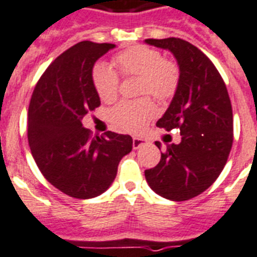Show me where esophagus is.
<instances>
[{
	"label": "esophagus",
	"mask_w": 257,
	"mask_h": 257,
	"mask_svg": "<svg viewBox=\"0 0 257 257\" xmlns=\"http://www.w3.org/2000/svg\"><path fill=\"white\" fill-rule=\"evenodd\" d=\"M145 145H147L146 140H142V138H138V137L133 138V149H135V150H138L140 147L145 146Z\"/></svg>",
	"instance_id": "34e87169"
}]
</instances>
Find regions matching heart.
I'll return each instance as SVG.
<instances>
[{"instance_id":"heart-1","label":"heart","mask_w":257,"mask_h":257,"mask_svg":"<svg viewBox=\"0 0 257 257\" xmlns=\"http://www.w3.org/2000/svg\"><path fill=\"white\" fill-rule=\"evenodd\" d=\"M124 76H140V93L151 94L158 101H168L177 91L180 71L173 62L163 58L159 51L137 45L121 51L113 58ZM91 81L98 97L104 102L113 101L119 90V76L107 63L98 62L91 70ZM156 112L150 98L121 101L108 112L111 124L119 131L138 133Z\"/></svg>"}]
</instances>
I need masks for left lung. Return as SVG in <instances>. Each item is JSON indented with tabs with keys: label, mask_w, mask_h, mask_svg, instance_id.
Instances as JSON below:
<instances>
[{
	"label": "left lung",
	"mask_w": 257,
	"mask_h": 257,
	"mask_svg": "<svg viewBox=\"0 0 257 257\" xmlns=\"http://www.w3.org/2000/svg\"><path fill=\"white\" fill-rule=\"evenodd\" d=\"M145 42L171 51L180 67L177 91L156 125L181 133V142L167 145L145 177L156 194L182 202L206 191L226 164L233 145L230 98L215 64L190 42L176 37Z\"/></svg>",
	"instance_id": "left-lung-1"
}]
</instances>
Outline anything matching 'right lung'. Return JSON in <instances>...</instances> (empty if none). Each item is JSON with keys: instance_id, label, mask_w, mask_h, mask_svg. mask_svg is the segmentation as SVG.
<instances>
[{"instance_id": "right-lung-1", "label": "right lung", "mask_w": 257, "mask_h": 257, "mask_svg": "<svg viewBox=\"0 0 257 257\" xmlns=\"http://www.w3.org/2000/svg\"><path fill=\"white\" fill-rule=\"evenodd\" d=\"M113 48L91 41L73 45L42 73L30 102L28 144L33 159L53 186L77 199L104 193L133 146L128 135L106 132L91 137L81 122L101 104L91 70Z\"/></svg>"}]
</instances>
